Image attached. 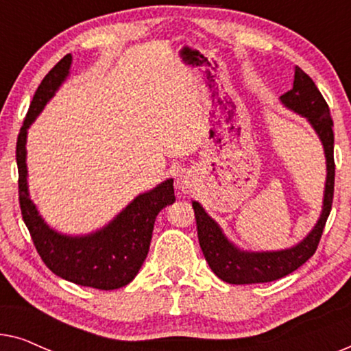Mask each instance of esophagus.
Listing matches in <instances>:
<instances>
[{"instance_id":"esophagus-1","label":"esophagus","mask_w":351,"mask_h":351,"mask_svg":"<svg viewBox=\"0 0 351 351\" xmlns=\"http://www.w3.org/2000/svg\"><path fill=\"white\" fill-rule=\"evenodd\" d=\"M177 186H179V190L182 191H186L191 186L190 184V179L186 176H180L179 179H177Z\"/></svg>"}]
</instances>
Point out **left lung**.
Masks as SVG:
<instances>
[{
	"label": "left lung",
	"instance_id": "8db88e82",
	"mask_svg": "<svg viewBox=\"0 0 351 351\" xmlns=\"http://www.w3.org/2000/svg\"><path fill=\"white\" fill-rule=\"evenodd\" d=\"M281 102L292 112L302 114L308 119L311 128L318 134L324 148L326 156V186L323 210L313 230L302 239L299 244L282 251H265V252H249L241 251L228 241L227 237L215 220L208 215L201 208L199 203L193 201L196 228H198V239L201 251H203L206 262L210 270L220 280L230 285H256V282H270L289 275L297 268L304 265L313 256L318 247L321 234H323L326 220L329 217L334 198V131L332 118L328 104L319 89L316 88L313 80L304 70L295 66L294 86L291 90L281 95Z\"/></svg>",
	"mask_w": 351,
	"mask_h": 351
}]
</instances>
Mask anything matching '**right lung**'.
<instances>
[{"instance_id":"1","label":"right lung","mask_w":351,"mask_h":351,"mask_svg":"<svg viewBox=\"0 0 351 351\" xmlns=\"http://www.w3.org/2000/svg\"><path fill=\"white\" fill-rule=\"evenodd\" d=\"M71 56L57 62L38 86L17 137L19 203L38 254L52 273L66 281L95 289H119L141 270L150 249L153 225L162 208L176 201L174 180L167 179L138 195L102 230L69 237L52 230L33 204L27 185V131L70 73Z\"/></svg>"}]
</instances>
